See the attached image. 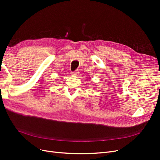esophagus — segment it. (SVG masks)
Instances as JSON below:
<instances>
[{
  "label": "esophagus",
  "instance_id": "1",
  "mask_svg": "<svg viewBox=\"0 0 160 160\" xmlns=\"http://www.w3.org/2000/svg\"><path fill=\"white\" fill-rule=\"evenodd\" d=\"M78 74H79L78 70H76V71H75L71 72V75H77Z\"/></svg>",
  "mask_w": 160,
  "mask_h": 160
}]
</instances>
